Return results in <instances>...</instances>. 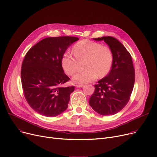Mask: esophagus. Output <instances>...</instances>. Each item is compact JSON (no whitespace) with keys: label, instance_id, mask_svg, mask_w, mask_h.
Wrapping results in <instances>:
<instances>
[{"label":"esophagus","instance_id":"obj_1","mask_svg":"<svg viewBox=\"0 0 157 157\" xmlns=\"http://www.w3.org/2000/svg\"><path fill=\"white\" fill-rule=\"evenodd\" d=\"M83 85L82 84H77V85H75V86L76 87H78V88H81V87H83Z\"/></svg>","mask_w":157,"mask_h":157}]
</instances>
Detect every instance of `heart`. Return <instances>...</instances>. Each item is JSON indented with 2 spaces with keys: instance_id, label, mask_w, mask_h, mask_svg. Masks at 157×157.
I'll list each match as a JSON object with an SVG mask.
<instances>
[{
  "instance_id": "b5f03b06",
  "label": "heart",
  "mask_w": 157,
  "mask_h": 157,
  "mask_svg": "<svg viewBox=\"0 0 157 157\" xmlns=\"http://www.w3.org/2000/svg\"><path fill=\"white\" fill-rule=\"evenodd\" d=\"M75 58L69 52L62 58L64 71L72 76L78 70V62H83V71L78 72L72 78L74 82H90L98 77L103 78L109 73L113 62V54L110 47L90 40H83L73 47Z\"/></svg>"
}]
</instances>
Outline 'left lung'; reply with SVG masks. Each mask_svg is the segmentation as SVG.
Listing matches in <instances>:
<instances>
[{"label": "left lung", "instance_id": "1", "mask_svg": "<svg viewBox=\"0 0 157 157\" xmlns=\"http://www.w3.org/2000/svg\"><path fill=\"white\" fill-rule=\"evenodd\" d=\"M104 40L112 50L113 62L110 72L95 85L90 106L102 115H114L128 103L135 83V69L129 52L118 40L112 36L94 38Z\"/></svg>", "mask_w": 157, "mask_h": 157}]
</instances>
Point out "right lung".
<instances>
[{
  "instance_id": "obj_1",
  "label": "right lung",
  "mask_w": 157,
  "mask_h": 157,
  "mask_svg": "<svg viewBox=\"0 0 157 157\" xmlns=\"http://www.w3.org/2000/svg\"><path fill=\"white\" fill-rule=\"evenodd\" d=\"M74 36L48 37L40 41L26 53L21 69L25 98L37 113L56 117L65 111L74 86L62 85L70 80L64 73L62 58Z\"/></svg>"
}]
</instances>
